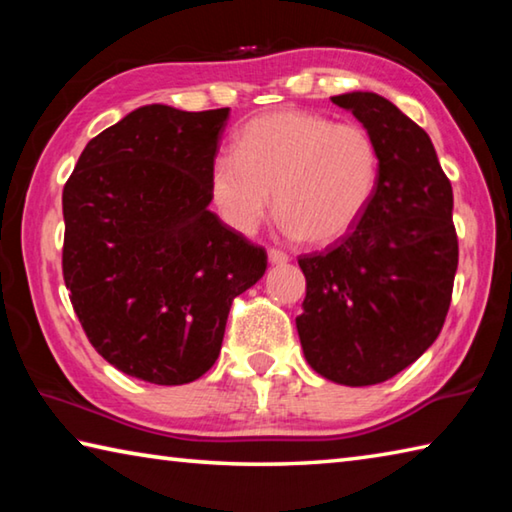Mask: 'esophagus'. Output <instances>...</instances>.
I'll return each instance as SVG.
<instances>
[{
    "label": "esophagus",
    "instance_id": "34e87169",
    "mask_svg": "<svg viewBox=\"0 0 512 512\" xmlns=\"http://www.w3.org/2000/svg\"><path fill=\"white\" fill-rule=\"evenodd\" d=\"M268 262H271L273 266L287 264L289 262V255L284 253V250H280V248H271V250H268Z\"/></svg>",
    "mask_w": 512,
    "mask_h": 512
}]
</instances>
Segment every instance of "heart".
<instances>
[{"mask_svg":"<svg viewBox=\"0 0 512 512\" xmlns=\"http://www.w3.org/2000/svg\"><path fill=\"white\" fill-rule=\"evenodd\" d=\"M379 149L366 128L307 110H277L241 128L235 153L210 164L221 221L253 235L271 212L291 237L334 244L357 228L379 185Z\"/></svg>","mask_w":512,"mask_h":512,"instance_id":"b5f03b06","label":"heart"}]
</instances>
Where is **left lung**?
<instances>
[{
	"label": "left lung",
	"instance_id": "obj_1",
	"mask_svg": "<svg viewBox=\"0 0 512 512\" xmlns=\"http://www.w3.org/2000/svg\"><path fill=\"white\" fill-rule=\"evenodd\" d=\"M377 142L375 198L348 237L302 255L296 318L311 368L345 386L395 377L438 339L452 302L458 239L452 183L429 135L375 92L332 97Z\"/></svg>",
	"mask_w": 512,
	"mask_h": 512
}]
</instances>
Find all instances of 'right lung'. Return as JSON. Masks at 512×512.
Listing matches in <instances>:
<instances>
[{"label": "right lung", "mask_w": 512, "mask_h": 512, "mask_svg": "<svg viewBox=\"0 0 512 512\" xmlns=\"http://www.w3.org/2000/svg\"><path fill=\"white\" fill-rule=\"evenodd\" d=\"M230 108L142 106L85 146L63 189V277L81 325L126 375L180 386L221 352L266 250L210 205V164Z\"/></svg>", "instance_id": "add662e5"}]
</instances>
